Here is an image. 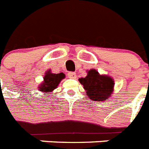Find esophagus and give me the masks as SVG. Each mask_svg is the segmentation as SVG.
<instances>
[{
    "label": "esophagus",
    "mask_w": 149,
    "mask_h": 149,
    "mask_svg": "<svg viewBox=\"0 0 149 149\" xmlns=\"http://www.w3.org/2000/svg\"><path fill=\"white\" fill-rule=\"evenodd\" d=\"M68 76L69 78H73V79L76 78V77H77V76H76L75 72H68Z\"/></svg>",
    "instance_id": "obj_1"
}]
</instances>
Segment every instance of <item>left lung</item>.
I'll return each mask as SVG.
<instances>
[{"label": "left lung", "instance_id": "8db88e82", "mask_svg": "<svg viewBox=\"0 0 149 149\" xmlns=\"http://www.w3.org/2000/svg\"><path fill=\"white\" fill-rule=\"evenodd\" d=\"M92 101L103 102L110 97L114 90L115 82L108 75H101L95 69L88 71L85 78L78 79Z\"/></svg>", "mask_w": 149, "mask_h": 149}]
</instances>
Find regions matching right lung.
<instances>
[{"mask_svg": "<svg viewBox=\"0 0 149 149\" xmlns=\"http://www.w3.org/2000/svg\"><path fill=\"white\" fill-rule=\"evenodd\" d=\"M65 78V74L62 72L59 74H54L51 72V70H47L44 77V81L38 87V90L43 93L49 94L53 90L57 88L61 81Z\"/></svg>", "mask_w": 149, "mask_h": 149, "instance_id": "obj_1", "label": "right lung"}]
</instances>
